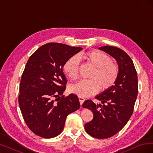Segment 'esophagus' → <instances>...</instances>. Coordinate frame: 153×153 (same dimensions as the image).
Instances as JSON below:
<instances>
[{"label": "esophagus", "instance_id": "esophagus-1", "mask_svg": "<svg viewBox=\"0 0 153 153\" xmlns=\"http://www.w3.org/2000/svg\"><path fill=\"white\" fill-rule=\"evenodd\" d=\"M78 99H79L80 105H82L83 103H84V101H85V98H83V97H82V96H78Z\"/></svg>", "mask_w": 153, "mask_h": 153}]
</instances>
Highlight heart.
<instances>
[{
	"mask_svg": "<svg viewBox=\"0 0 153 153\" xmlns=\"http://www.w3.org/2000/svg\"><path fill=\"white\" fill-rule=\"evenodd\" d=\"M78 58L94 69L89 76L91 80L81 81L71 87L73 93L82 97L89 96L96 93L99 89L101 91H107L117 80L119 67L105 53L88 51L78 55ZM63 69L71 80H77L79 76V60L76 57L68 59L64 64Z\"/></svg>",
	"mask_w": 153,
	"mask_h": 153,
	"instance_id": "b5f03b06",
	"label": "heart"
}]
</instances>
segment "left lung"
<instances>
[{"label": "left lung", "mask_w": 153, "mask_h": 153, "mask_svg": "<svg viewBox=\"0 0 153 153\" xmlns=\"http://www.w3.org/2000/svg\"><path fill=\"white\" fill-rule=\"evenodd\" d=\"M116 59L119 67L117 80L107 91L97 96L102 104L88 100L83 108L92 111L94 117L85 124L86 132L99 139L114 136L124 128L131 117L138 94V77L130 57L124 50L111 46L99 48Z\"/></svg>", "instance_id": "8db88e82"}]
</instances>
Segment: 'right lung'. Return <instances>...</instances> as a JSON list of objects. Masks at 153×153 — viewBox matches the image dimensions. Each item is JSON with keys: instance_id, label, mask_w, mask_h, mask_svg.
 <instances>
[{"instance_id": "1", "label": "right lung", "mask_w": 153, "mask_h": 153, "mask_svg": "<svg viewBox=\"0 0 153 153\" xmlns=\"http://www.w3.org/2000/svg\"><path fill=\"white\" fill-rule=\"evenodd\" d=\"M82 50L49 43L28 59L21 78L18 103L27 126L36 135L45 138L59 135L68 115L80 108L76 95H62L67 84L63 66Z\"/></svg>"}]
</instances>
